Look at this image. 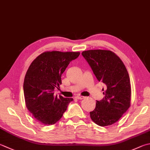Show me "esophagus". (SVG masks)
Segmentation results:
<instances>
[{
    "instance_id": "1",
    "label": "esophagus",
    "mask_w": 150,
    "mask_h": 150,
    "mask_svg": "<svg viewBox=\"0 0 150 150\" xmlns=\"http://www.w3.org/2000/svg\"><path fill=\"white\" fill-rule=\"evenodd\" d=\"M76 98H77L78 100H83V99H84L85 97L83 96H77Z\"/></svg>"
}]
</instances>
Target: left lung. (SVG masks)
I'll return each mask as SVG.
<instances>
[{
    "mask_svg": "<svg viewBox=\"0 0 150 150\" xmlns=\"http://www.w3.org/2000/svg\"><path fill=\"white\" fill-rule=\"evenodd\" d=\"M82 55L99 82L105 84L104 97L96 100V108L90 112L91 118L99 126L113 125L130 105L131 88L126 67L110 50H90L83 52Z\"/></svg>",
    "mask_w": 150,
    "mask_h": 150,
    "instance_id": "left-lung-1",
    "label": "left lung"
}]
</instances>
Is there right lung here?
<instances>
[{"instance_id":"obj_1","label":"right lung","mask_w":150,"mask_h":150,"mask_svg":"<svg viewBox=\"0 0 150 150\" xmlns=\"http://www.w3.org/2000/svg\"><path fill=\"white\" fill-rule=\"evenodd\" d=\"M80 52H45L37 57L27 71L23 82L26 107L33 116L44 125L58 122L72 98L54 95V88L62 84V73Z\"/></svg>"}]
</instances>
